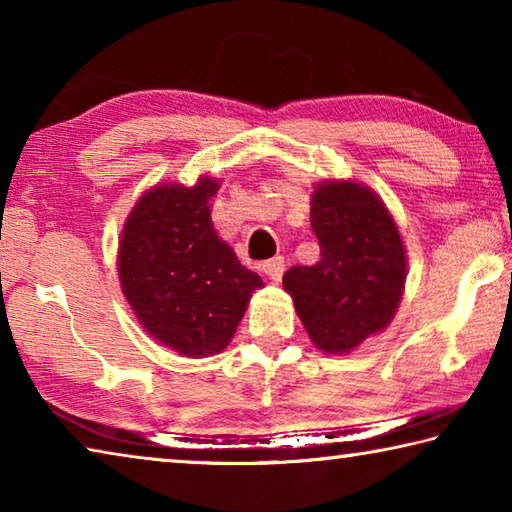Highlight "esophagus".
I'll list each match as a JSON object with an SVG mask.
<instances>
[{"label":"esophagus","mask_w":512,"mask_h":512,"mask_svg":"<svg viewBox=\"0 0 512 512\" xmlns=\"http://www.w3.org/2000/svg\"><path fill=\"white\" fill-rule=\"evenodd\" d=\"M262 271L271 277L273 282H280L282 280V273H284V259L282 257H273V259H266L262 264Z\"/></svg>","instance_id":"obj_1"}]
</instances>
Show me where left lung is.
<instances>
[{"instance_id":"8db88e82","label":"left lung","mask_w":512,"mask_h":512,"mask_svg":"<svg viewBox=\"0 0 512 512\" xmlns=\"http://www.w3.org/2000/svg\"><path fill=\"white\" fill-rule=\"evenodd\" d=\"M320 259L282 277L309 339L348 354L391 325L406 282V248L384 201L354 180H327L311 196Z\"/></svg>"}]
</instances>
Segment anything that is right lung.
I'll use <instances>...</instances> for the list:
<instances>
[{
  "instance_id": "add662e5",
  "label": "right lung",
  "mask_w": 512,
  "mask_h": 512,
  "mask_svg": "<svg viewBox=\"0 0 512 512\" xmlns=\"http://www.w3.org/2000/svg\"><path fill=\"white\" fill-rule=\"evenodd\" d=\"M219 180L194 187L160 183L128 214L119 239L121 291L151 339L183 357H210L235 336L255 289L248 271L216 235L210 201Z\"/></svg>"
}]
</instances>
